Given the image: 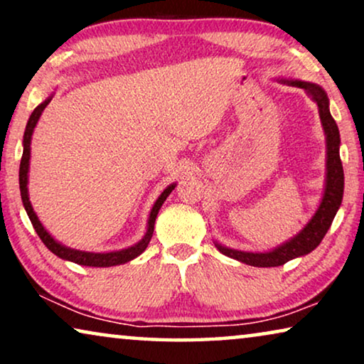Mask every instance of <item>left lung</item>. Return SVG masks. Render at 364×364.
Instances as JSON below:
<instances>
[{"instance_id": "obj_1", "label": "left lung", "mask_w": 364, "mask_h": 364, "mask_svg": "<svg viewBox=\"0 0 364 364\" xmlns=\"http://www.w3.org/2000/svg\"><path fill=\"white\" fill-rule=\"evenodd\" d=\"M293 86L305 89L308 97H311V101L318 106L320 111L321 124L326 134V149H328V159H326V187H325V196L318 207V210L310 223L298 233L295 238H291L290 242H287L285 245L275 248L272 252L265 253H252V252H238L230 250L218 245L217 248L223 255L235 258V260L247 263L252 267H280L285 265L287 262L293 260V258L306 255L311 250L320 245L323 237L326 235L328 228L331 227L333 218H335L338 208L341 205L343 198V188H345V173H343V164L340 159V131L335 119L331 117L330 109H328V97L326 92L323 91L320 86L311 82H303V81H288Z\"/></svg>"}]
</instances>
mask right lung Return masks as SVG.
I'll use <instances>...</instances> for the list:
<instances>
[{
    "label": "right lung",
    "mask_w": 364,
    "mask_h": 364,
    "mask_svg": "<svg viewBox=\"0 0 364 364\" xmlns=\"http://www.w3.org/2000/svg\"><path fill=\"white\" fill-rule=\"evenodd\" d=\"M49 101H51V99H48V101H44L43 104H39V106L33 111L31 116H29L26 131H24L23 157H21V164H19V191H21L23 205H24V208H26L28 217H29V220H31V223H33L34 230H36V233L39 235V238H41V240H43L44 245H46L49 250L54 253V255H58L59 258H64V260L79 263V265H86V267H114V265H119V263H126L129 260H132V258H136L137 255H141V253L147 248L149 242H151V238H152L154 223H156L157 213H159V210H161L164 200H166V198L168 197V193L173 191V187H176V186L167 187L166 191L161 193V197L157 198V202L154 203V207H152V210H151V215H149L147 233H146V237H144L142 240L137 243V245L129 247V248H126V250L111 252V253H89V252L71 250V248H68V247L61 245V243H58L51 235H49L46 230H44V227L41 225V223H39L36 213L33 212V207H31V203H29V197H28L29 146H31L33 131H34V127H36L38 119H39V116H41V112L44 111V109H46Z\"/></svg>",
    "instance_id": "obj_1"
}]
</instances>
